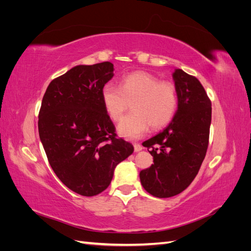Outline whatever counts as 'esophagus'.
I'll list each match as a JSON object with an SVG mask.
<instances>
[{
	"label": "esophagus",
	"mask_w": 251,
	"mask_h": 251,
	"mask_svg": "<svg viewBox=\"0 0 251 251\" xmlns=\"http://www.w3.org/2000/svg\"><path fill=\"white\" fill-rule=\"evenodd\" d=\"M141 150H142L141 144H139V143H134V151H140Z\"/></svg>",
	"instance_id": "esophagus-1"
}]
</instances>
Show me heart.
<instances>
[{
  "label": "heart",
  "instance_id": "heart-1",
  "mask_svg": "<svg viewBox=\"0 0 251 251\" xmlns=\"http://www.w3.org/2000/svg\"><path fill=\"white\" fill-rule=\"evenodd\" d=\"M103 108L113 121H119L130 109L133 113L125 117L117 126L120 136L137 139L153 130L169 126L178 109L179 97L172 81L159 80L148 72H133L117 87L109 82L101 89Z\"/></svg>",
  "mask_w": 251,
  "mask_h": 251
}]
</instances>
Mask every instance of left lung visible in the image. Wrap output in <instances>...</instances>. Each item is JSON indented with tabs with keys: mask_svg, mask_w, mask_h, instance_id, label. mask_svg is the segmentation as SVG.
I'll return each mask as SVG.
<instances>
[{
	"mask_svg": "<svg viewBox=\"0 0 251 251\" xmlns=\"http://www.w3.org/2000/svg\"><path fill=\"white\" fill-rule=\"evenodd\" d=\"M179 103L172 123L142 144L154 164L140 172L146 191L158 198L183 192L198 174L206 155L211 123V101L199 79L177 69L173 74Z\"/></svg>",
	"mask_w": 251,
	"mask_h": 251,
	"instance_id": "left-lung-1",
	"label": "left lung"
}]
</instances>
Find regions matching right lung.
<instances>
[{
    "instance_id": "add662e5",
    "label": "right lung",
    "mask_w": 251,
    "mask_h": 251,
    "mask_svg": "<svg viewBox=\"0 0 251 251\" xmlns=\"http://www.w3.org/2000/svg\"><path fill=\"white\" fill-rule=\"evenodd\" d=\"M113 70L110 62L72 68L49 83L39 113L40 138L53 172L85 197L102 193L116 165L134 151L117 138L101 101Z\"/></svg>"
}]
</instances>
